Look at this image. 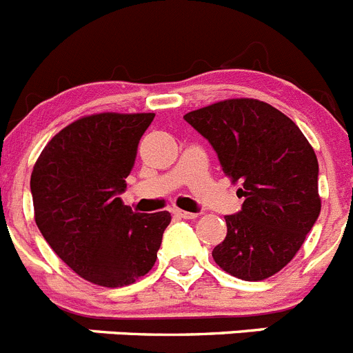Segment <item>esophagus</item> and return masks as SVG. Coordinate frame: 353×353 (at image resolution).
Instances as JSON below:
<instances>
[{"instance_id":"34e87169","label":"esophagus","mask_w":353,"mask_h":353,"mask_svg":"<svg viewBox=\"0 0 353 353\" xmlns=\"http://www.w3.org/2000/svg\"><path fill=\"white\" fill-rule=\"evenodd\" d=\"M173 214L176 215V217H182V219H196V217H198V214H192V212L180 210V208H174Z\"/></svg>"}]
</instances>
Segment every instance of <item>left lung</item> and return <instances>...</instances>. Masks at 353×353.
Returning <instances> with one entry per match:
<instances>
[{"mask_svg": "<svg viewBox=\"0 0 353 353\" xmlns=\"http://www.w3.org/2000/svg\"><path fill=\"white\" fill-rule=\"evenodd\" d=\"M183 118L245 198L239 214L224 217L228 233L214 261L239 279L263 281L293 260L320 215L313 146L286 114L256 99H228Z\"/></svg>", "mask_w": 353, "mask_h": 353, "instance_id": "8db88e82", "label": "left lung"}]
</instances>
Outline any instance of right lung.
<instances>
[{"label": "right lung", "mask_w": 353, "mask_h": 353, "mask_svg": "<svg viewBox=\"0 0 353 353\" xmlns=\"http://www.w3.org/2000/svg\"><path fill=\"white\" fill-rule=\"evenodd\" d=\"M154 113H97L46 145L31 173L35 223L52 251L99 286L132 285L157 260L170 212L136 214L120 194Z\"/></svg>", "instance_id": "obj_1"}]
</instances>
